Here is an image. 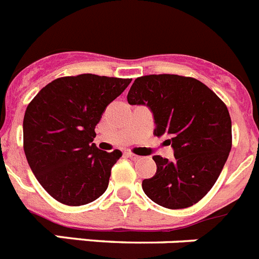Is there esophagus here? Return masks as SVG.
Returning <instances> with one entry per match:
<instances>
[{"label":"esophagus","instance_id":"obj_1","mask_svg":"<svg viewBox=\"0 0 259 259\" xmlns=\"http://www.w3.org/2000/svg\"><path fill=\"white\" fill-rule=\"evenodd\" d=\"M127 157L131 158L132 161H140V159H141L140 155H136V154H134V153H131V152L127 153Z\"/></svg>","mask_w":259,"mask_h":259}]
</instances>
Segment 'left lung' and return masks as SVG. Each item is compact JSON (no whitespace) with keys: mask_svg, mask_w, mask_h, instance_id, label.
I'll list each match as a JSON object with an SVG mask.
<instances>
[{"mask_svg":"<svg viewBox=\"0 0 259 259\" xmlns=\"http://www.w3.org/2000/svg\"><path fill=\"white\" fill-rule=\"evenodd\" d=\"M130 105L149 107L154 135L166 136L174 161L154 155L157 172L143 180L153 202L167 209L197 203L212 188L232 146L227 106L200 80L179 75L137 77L127 95Z\"/></svg>","mask_w":259,"mask_h":259,"instance_id":"left-lung-1","label":"left lung"}]
</instances>
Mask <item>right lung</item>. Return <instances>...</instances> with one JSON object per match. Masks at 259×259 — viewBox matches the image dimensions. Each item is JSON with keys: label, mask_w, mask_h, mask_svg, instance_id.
<instances>
[{"label": "right lung", "mask_w": 259, "mask_h": 259, "mask_svg": "<svg viewBox=\"0 0 259 259\" xmlns=\"http://www.w3.org/2000/svg\"><path fill=\"white\" fill-rule=\"evenodd\" d=\"M131 79L81 74L53 80L27 106L23 146L32 172L59 202L80 206L97 200L109 185L120 150L92 143L107 105Z\"/></svg>", "instance_id": "1"}]
</instances>
